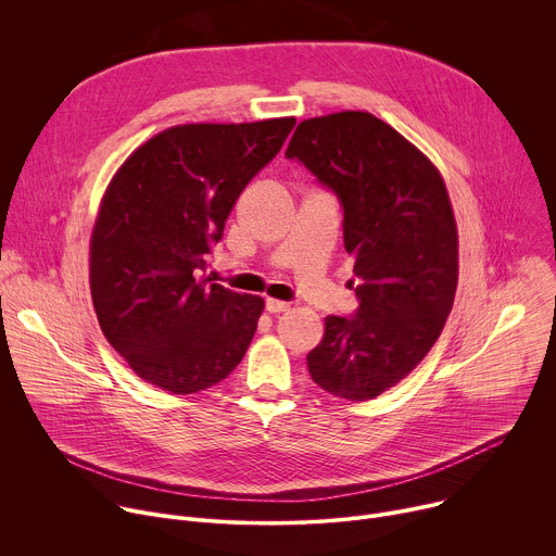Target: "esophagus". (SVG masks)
<instances>
[{
  "mask_svg": "<svg viewBox=\"0 0 556 556\" xmlns=\"http://www.w3.org/2000/svg\"><path fill=\"white\" fill-rule=\"evenodd\" d=\"M266 309L270 314H279V312H288L290 303L288 301H279V299H266Z\"/></svg>",
  "mask_w": 556,
  "mask_h": 556,
  "instance_id": "obj_1",
  "label": "esophagus"
}]
</instances>
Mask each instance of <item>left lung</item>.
<instances>
[{
	"label": "left lung",
	"instance_id": "obj_1",
	"mask_svg": "<svg viewBox=\"0 0 556 556\" xmlns=\"http://www.w3.org/2000/svg\"><path fill=\"white\" fill-rule=\"evenodd\" d=\"M286 155L339 195L361 301L354 316H326L307 371L339 399L371 401L420 365L453 307L457 224L446 185L414 142L361 110L299 123Z\"/></svg>",
	"mask_w": 556,
	"mask_h": 556
}]
</instances>
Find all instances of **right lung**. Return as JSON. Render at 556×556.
Instances as JSON below:
<instances>
[{
  "label": "right lung",
  "mask_w": 556,
  "mask_h": 556,
  "mask_svg": "<svg viewBox=\"0 0 556 556\" xmlns=\"http://www.w3.org/2000/svg\"><path fill=\"white\" fill-rule=\"evenodd\" d=\"M294 123L176 125L134 149L110 180L90 240L92 303L105 339L144 382L195 393L244 358L264 299L198 273Z\"/></svg>",
  "instance_id": "right-lung-1"
}]
</instances>
